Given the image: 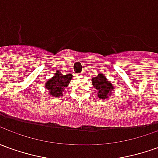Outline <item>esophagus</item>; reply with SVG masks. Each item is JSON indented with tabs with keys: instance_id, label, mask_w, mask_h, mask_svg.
Masks as SVG:
<instances>
[{
	"instance_id": "1",
	"label": "esophagus",
	"mask_w": 158,
	"mask_h": 158,
	"mask_svg": "<svg viewBox=\"0 0 158 158\" xmlns=\"http://www.w3.org/2000/svg\"><path fill=\"white\" fill-rule=\"evenodd\" d=\"M84 73H85V71H84V70H82V71H81V74H82V75H83Z\"/></svg>"
}]
</instances>
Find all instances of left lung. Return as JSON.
Instances as JSON below:
<instances>
[{
    "mask_svg": "<svg viewBox=\"0 0 158 158\" xmlns=\"http://www.w3.org/2000/svg\"><path fill=\"white\" fill-rule=\"evenodd\" d=\"M92 84L94 88L98 91V96L100 99H105L110 95L114 87L102 74H99L97 77L92 79Z\"/></svg>",
    "mask_w": 158,
    "mask_h": 158,
    "instance_id": "obj_1",
    "label": "left lung"
}]
</instances>
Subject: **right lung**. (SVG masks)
Returning <instances> with one entry per match:
<instances>
[{
    "label": "right lung",
    "instance_id": "right-lung-1",
    "mask_svg": "<svg viewBox=\"0 0 158 158\" xmlns=\"http://www.w3.org/2000/svg\"><path fill=\"white\" fill-rule=\"evenodd\" d=\"M73 75H63L60 71H56L54 77L50 79L45 84V88L49 90L50 94L55 97H60L63 94V91L70 82Z\"/></svg>",
    "mask_w": 158,
    "mask_h": 158
}]
</instances>
